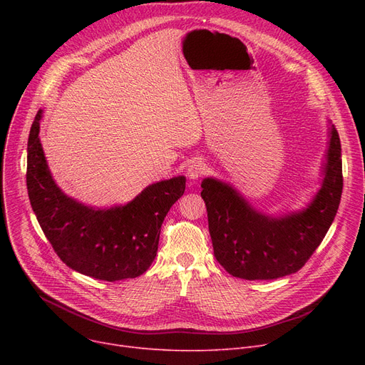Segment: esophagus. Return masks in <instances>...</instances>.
Returning <instances> with one entry per match:
<instances>
[{"instance_id": "34e87169", "label": "esophagus", "mask_w": 365, "mask_h": 365, "mask_svg": "<svg viewBox=\"0 0 365 365\" xmlns=\"http://www.w3.org/2000/svg\"><path fill=\"white\" fill-rule=\"evenodd\" d=\"M204 173H205V164H204V161H201V160L190 161V163L187 164V167H186V176H187L189 179H192V180L201 178V176L204 175Z\"/></svg>"}]
</instances>
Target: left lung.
<instances>
[{
	"label": "left lung",
	"instance_id": "8db88e82",
	"mask_svg": "<svg viewBox=\"0 0 365 365\" xmlns=\"http://www.w3.org/2000/svg\"><path fill=\"white\" fill-rule=\"evenodd\" d=\"M201 187L215 257L226 272L250 281L294 274L314 255L337 213L343 189L339 133L331 125L321 189L299 213L264 216L232 186L212 178Z\"/></svg>",
	"mask_w": 365,
	"mask_h": 365
}]
</instances>
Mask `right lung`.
Instances as JSON below:
<instances>
[{"label":"right lung","instance_id":"obj_1","mask_svg":"<svg viewBox=\"0 0 365 365\" xmlns=\"http://www.w3.org/2000/svg\"><path fill=\"white\" fill-rule=\"evenodd\" d=\"M38 110L28 139L26 186L34 213L56 255L71 269L102 281L136 278L157 256L161 225L185 192L183 176L149 185L131 202L108 210L65 195L50 175Z\"/></svg>","mask_w":365,"mask_h":365}]
</instances>
